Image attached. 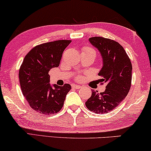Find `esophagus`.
<instances>
[{"instance_id":"obj_1","label":"esophagus","mask_w":151,"mask_h":151,"mask_svg":"<svg viewBox=\"0 0 151 151\" xmlns=\"http://www.w3.org/2000/svg\"><path fill=\"white\" fill-rule=\"evenodd\" d=\"M72 88H75V89H79V88H81V86L79 85H73L72 86Z\"/></svg>"}]
</instances>
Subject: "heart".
Returning <instances> with one entry per match:
<instances>
[{"instance_id": "1", "label": "heart", "mask_w": 151, "mask_h": 151, "mask_svg": "<svg viewBox=\"0 0 151 151\" xmlns=\"http://www.w3.org/2000/svg\"><path fill=\"white\" fill-rule=\"evenodd\" d=\"M83 53H95V51L93 50V49L90 48V47H86L85 49H83ZM77 79L79 80H79L81 79V77H78L77 78Z\"/></svg>"}]
</instances>
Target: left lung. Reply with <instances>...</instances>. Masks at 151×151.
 <instances>
[{
    "label": "left lung",
    "instance_id": "left-lung-1",
    "mask_svg": "<svg viewBox=\"0 0 151 151\" xmlns=\"http://www.w3.org/2000/svg\"><path fill=\"white\" fill-rule=\"evenodd\" d=\"M90 43L100 53L102 67L101 82L106 84L104 92L92 90L86 106L95 114H106L117 107L127 96L131 86L132 67L123 47L117 42L102 37L89 38Z\"/></svg>",
    "mask_w": 151,
    "mask_h": 151
}]
</instances>
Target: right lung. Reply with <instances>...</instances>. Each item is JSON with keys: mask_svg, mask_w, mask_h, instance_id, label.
Segmentation results:
<instances>
[{"mask_svg": "<svg viewBox=\"0 0 151 151\" xmlns=\"http://www.w3.org/2000/svg\"><path fill=\"white\" fill-rule=\"evenodd\" d=\"M71 40H56L37 45L25 56L19 77L23 95L30 107L40 114L58 113L71 86L51 85L49 72L58 68L65 49Z\"/></svg>", "mask_w": 151, "mask_h": 151, "instance_id": "obj_1", "label": "right lung"}]
</instances>
